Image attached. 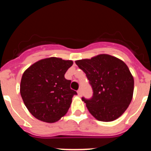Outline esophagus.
<instances>
[{"label":"esophagus","mask_w":151,"mask_h":151,"mask_svg":"<svg viewBox=\"0 0 151 151\" xmlns=\"http://www.w3.org/2000/svg\"><path fill=\"white\" fill-rule=\"evenodd\" d=\"M77 93H78V96H82V90H81V88H79L77 91Z\"/></svg>","instance_id":"esophagus-1"}]
</instances>
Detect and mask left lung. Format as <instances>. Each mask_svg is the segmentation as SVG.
<instances>
[{
    "instance_id": "1",
    "label": "left lung",
    "mask_w": 151,
    "mask_h": 151,
    "mask_svg": "<svg viewBox=\"0 0 151 151\" xmlns=\"http://www.w3.org/2000/svg\"><path fill=\"white\" fill-rule=\"evenodd\" d=\"M86 74L93 95L82 100L94 118L111 122L126 110L132 99L134 78L123 61L108 54L76 61Z\"/></svg>"
}]
</instances>
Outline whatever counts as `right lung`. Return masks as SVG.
Returning <instances> with one entry per match:
<instances>
[{
    "label": "right lung",
    "mask_w": 151,
    "mask_h": 151,
    "mask_svg": "<svg viewBox=\"0 0 151 151\" xmlns=\"http://www.w3.org/2000/svg\"><path fill=\"white\" fill-rule=\"evenodd\" d=\"M73 63L72 60L50 57L36 62L24 72L21 97L36 119L51 123L67 113L72 98L77 94L70 88L71 81L64 77Z\"/></svg>",
    "instance_id": "obj_1"
}]
</instances>
